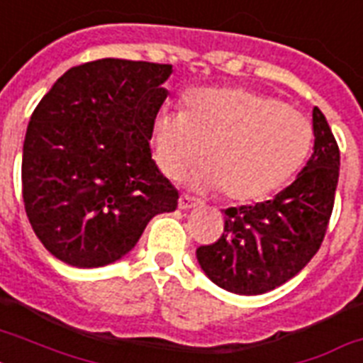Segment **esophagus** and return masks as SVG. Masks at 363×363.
I'll return each instance as SVG.
<instances>
[{
	"label": "esophagus",
	"instance_id": "esophagus-1",
	"mask_svg": "<svg viewBox=\"0 0 363 363\" xmlns=\"http://www.w3.org/2000/svg\"><path fill=\"white\" fill-rule=\"evenodd\" d=\"M201 203L199 199L192 198V196H188V194H181V198H179V209H192V207H198Z\"/></svg>",
	"mask_w": 363,
	"mask_h": 363
}]
</instances>
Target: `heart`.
<instances>
[{"instance_id":"obj_1","label":"heart","mask_w":363,"mask_h":363,"mask_svg":"<svg viewBox=\"0 0 363 363\" xmlns=\"http://www.w3.org/2000/svg\"><path fill=\"white\" fill-rule=\"evenodd\" d=\"M150 139L165 177L179 179L201 156L199 184L218 188L228 201L248 203L298 173L313 145V125L281 99L247 88H215L188 94L182 113L160 111Z\"/></svg>"}]
</instances>
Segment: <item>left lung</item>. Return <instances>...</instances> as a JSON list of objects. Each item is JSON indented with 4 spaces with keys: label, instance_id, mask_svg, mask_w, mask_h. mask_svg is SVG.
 <instances>
[{
    "label": "left lung",
    "instance_id": "1",
    "mask_svg": "<svg viewBox=\"0 0 363 363\" xmlns=\"http://www.w3.org/2000/svg\"><path fill=\"white\" fill-rule=\"evenodd\" d=\"M313 131L315 150L298 179L273 199L224 211V233L196 250L205 275L228 292H269L318 252L335 201L339 147L318 107Z\"/></svg>",
    "mask_w": 363,
    "mask_h": 363
}]
</instances>
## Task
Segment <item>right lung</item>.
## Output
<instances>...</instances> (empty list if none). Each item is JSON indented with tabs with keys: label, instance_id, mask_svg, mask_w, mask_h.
Here are the masks:
<instances>
[{
	"label": "right lung",
	"instance_id": "right-lung-1",
	"mask_svg": "<svg viewBox=\"0 0 363 363\" xmlns=\"http://www.w3.org/2000/svg\"><path fill=\"white\" fill-rule=\"evenodd\" d=\"M169 64L104 58L65 71L28 124L22 198L48 252L75 267L128 254L179 192L150 154Z\"/></svg>",
	"mask_w": 363,
	"mask_h": 363
}]
</instances>
